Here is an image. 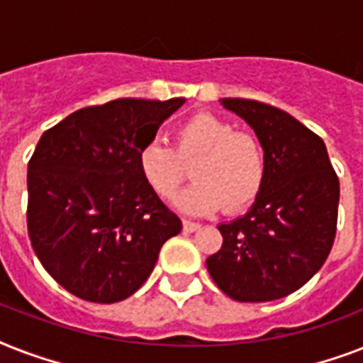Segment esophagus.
Instances as JSON below:
<instances>
[{
    "instance_id": "34e87169",
    "label": "esophagus",
    "mask_w": 363,
    "mask_h": 363,
    "mask_svg": "<svg viewBox=\"0 0 363 363\" xmlns=\"http://www.w3.org/2000/svg\"><path fill=\"white\" fill-rule=\"evenodd\" d=\"M182 228H184V232H196V230H199V224L192 220H184L182 222Z\"/></svg>"
}]
</instances>
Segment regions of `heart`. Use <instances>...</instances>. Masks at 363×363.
<instances>
[{"label":"heart","instance_id":"heart-1","mask_svg":"<svg viewBox=\"0 0 363 363\" xmlns=\"http://www.w3.org/2000/svg\"><path fill=\"white\" fill-rule=\"evenodd\" d=\"M192 167L194 184L177 198L188 215H209L218 207L238 213L258 198L265 179V152L256 135L211 113H198L179 125L175 150L154 139L139 152V169L162 199L173 198Z\"/></svg>","mask_w":363,"mask_h":363}]
</instances>
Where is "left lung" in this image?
<instances>
[{
	"label": "left lung",
	"mask_w": 363,
	"mask_h": 363,
	"mask_svg": "<svg viewBox=\"0 0 363 363\" xmlns=\"http://www.w3.org/2000/svg\"><path fill=\"white\" fill-rule=\"evenodd\" d=\"M220 104L254 130L265 179L247 215L220 224L213 281L235 301H273L301 288L326 262L337 230L339 179L320 137L284 111L254 99Z\"/></svg>",
	"instance_id": "8db88e82"
}]
</instances>
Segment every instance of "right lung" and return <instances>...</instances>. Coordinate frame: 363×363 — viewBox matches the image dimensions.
I'll use <instances>...</instances> for the list:
<instances>
[{
	"label": "right lung",
	"mask_w": 363,
	"mask_h": 363,
	"mask_svg": "<svg viewBox=\"0 0 363 363\" xmlns=\"http://www.w3.org/2000/svg\"><path fill=\"white\" fill-rule=\"evenodd\" d=\"M184 98L115 99L75 111L47 130L28 164V233L48 275L73 296L115 303L152 273L182 230L139 169Z\"/></svg>",
	"instance_id": "obj_1"
}]
</instances>
